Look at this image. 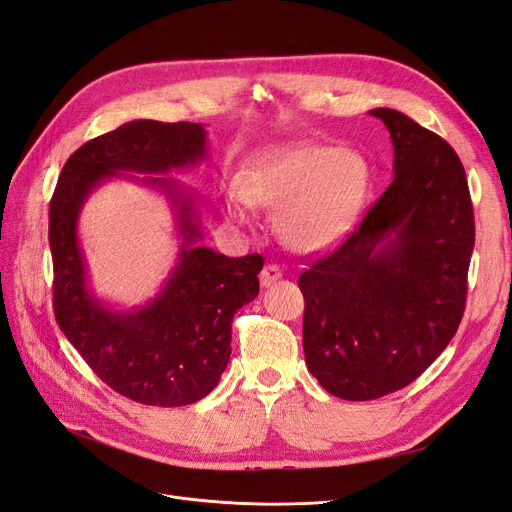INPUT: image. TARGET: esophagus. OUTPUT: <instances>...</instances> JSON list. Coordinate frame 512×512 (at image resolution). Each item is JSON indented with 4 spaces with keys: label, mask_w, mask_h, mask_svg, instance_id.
<instances>
[{
    "label": "esophagus",
    "mask_w": 512,
    "mask_h": 512,
    "mask_svg": "<svg viewBox=\"0 0 512 512\" xmlns=\"http://www.w3.org/2000/svg\"><path fill=\"white\" fill-rule=\"evenodd\" d=\"M280 276H283V272H280L276 263H268V266L263 268L261 274H259V283H261V287H270V285L276 283Z\"/></svg>",
    "instance_id": "34e87169"
}]
</instances>
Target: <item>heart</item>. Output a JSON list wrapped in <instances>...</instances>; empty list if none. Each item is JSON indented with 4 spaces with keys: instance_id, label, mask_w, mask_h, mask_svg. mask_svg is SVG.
<instances>
[{
    "instance_id": "b5f03b06",
    "label": "heart",
    "mask_w": 512,
    "mask_h": 512,
    "mask_svg": "<svg viewBox=\"0 0 512 512\" xmlns=\"http://www.w3.org/2000/svg\"><path fill=\"white\" fill-rule=\"evenodd\" d=\"M370 193V166L338 146L295 142L259 153L242 187L227 193L232 219L253 223V206L276 210L278 236L298 253H321L353 229Z\"/></svg>"
}]
</instances>
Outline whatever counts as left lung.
<instances>
[{
	"label": "left lung",
	"instance_id": "1",
	"mask_svg": "<svg viewBox=\"0 0 512 512\" xmlns=\"http://www.w3.org/2000/svg\"><path fill=\"white\" fill-rule=\"evenodd\" d=\"M393 142V183L346 240L300 274L304 355L336 398L364 402L410 385L466 310L474 210L449 142L374 108Z\"/></svg>",
	"mask_w": 512,
	"mask_h": 512
}]
</instances>
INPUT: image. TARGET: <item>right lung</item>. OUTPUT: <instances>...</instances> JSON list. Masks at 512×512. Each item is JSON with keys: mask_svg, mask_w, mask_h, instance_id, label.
<instances>
[{"mask_svg": "<svg viewBox=\"0 0 512 512\" xmlns=\"http://www.w3.org/2000/svg\"><path fill=\"white\" fill-rule=\"evenodd\" d=\"M206 157L202 123L131 121L82 144L65 161L48 208L55 319L102 381L146 406H187L217 387L232 353L236 310L257 298L263 257H225L202 240L193 197L172 178H142L166 191L183 234L166 287L138 310L106 308L87 287L76 225L89 193L121 172L168 174ZM131 178V176H129ZM136 178V176H134Z\"/></svg>", "mask_w": 512, "mask_h": 512, "instance_id": "add662e5", "label": "right lung"}]
</instances>
